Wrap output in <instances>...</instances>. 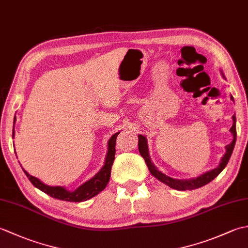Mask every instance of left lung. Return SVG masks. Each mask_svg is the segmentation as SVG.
I'll return each mask as SVG.
<instances>
[{
    "label": "left lung",
    "mask_w": 248,
    "mask_h": 248,
    "mask_svg": "<svg viewBox=\"0 0 248 248\" xmlns=\"http://www.w3.org/2000/svg\"><path fill=\"white\" fill-rule=\"evenodd\" d=\"M222 73L223 78H225V76L223 71H220ZM230 99L233 101V97L231 96ZM232 120H233V124H232V127L230 128V132L233 136V140L232 141L229 145L226 146V152L225 155L222 156V159H220V162L218 166H217V168H214V170H211L209 171H205L203 172L202 175H200L196 178H192V179H173L166 176L165 173H163L161 170H159V168H157L154 163H152L151 159H150V155H149V149H148V141H147L146 136L139 134V150H140V155L144 157V160L146 162L147 166H148V170L151 172V175L154 176L155 178H156L157 180L163 182L166 186H168L170 187L173 188V189H178V191H191V189H195V188H198V187H202L205 184H208L209 182H211L213 179L217 178L224 168L227 165V163L230 159L231 155H232V151L234 148V145H235V140H236V119H235V115L232 116Z\"/></svg>",
    "instance_id": "8db88e82"
}]
</instances>
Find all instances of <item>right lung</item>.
I'll return each mask as SVG.
<instances>
[{"instance_id": "1", "label": "right lung", "mask_w": 248, "mask_h": 248, "mask_svg": "<svg viewBox=\"0 0 248 248\" xmlns=\"http://www.w3.org/2000/svg\"><path fill=\"white\" fill-rule=\"evenodd\" d=\"M14 121H16V116ZM15 127V123H14ZM120 132H117L110 136V139L108 141V152L107 155H105L104 164L101 167L96 175L93 178L89 179L86 182L81 184L80 186L77 187L75 191H69L65 186H51L48 184L44 183L38 178L30 175V173L26 171L22 167V170L26 177L29 178V180L31 182V184L35 187L40 189L41 192L50 195L51 197L60 199V200H65V202H85L96 196L100 192H102L108 186L110 177V170H112V165L115 160V146H116V139ZM15 136V131L13 132V139Z\"/></svg>"}]
</instances>
